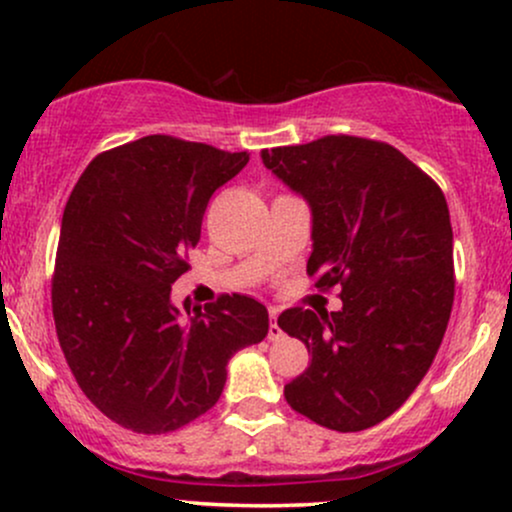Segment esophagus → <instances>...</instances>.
<instances>
[{"label":"esophagus","mask_w":512,"mask_h":512,"mask_svg":"<svg viewBox=\"0 0 512 512\" xmlns=\"http://www.w3.org/2000/svg\"><path fill=\"white\" fill-rule=\"evenodd\" d=\"M269 317H272V322H269L267 339H269V342H279V339L284 337V332H281V327L276 325V308H269Z\"/></svg>","instance_id":"1"}]
</instances>
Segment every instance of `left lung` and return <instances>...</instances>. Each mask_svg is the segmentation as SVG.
Segmentation results:
<instances>
[{"mask_svg":"<svg viewBox=\"0 0 512 512\" xmlns=\"http://www.w3.org/2000/svg\"><path fill=\"white\" fill-rule=\"evenodd\" d=\"M276 178L308 199V276L342 310L289 308L279 327L308 346L310 366L284 387L315 424L354 433L387 419L431 368L455 298L452 226L443 190L402 151L330 134L264 149Z\"/></svg>","mask_w":512,"mask_h":512,"instance_id":"left-lung-1","label":"left lung"}]
</instances>
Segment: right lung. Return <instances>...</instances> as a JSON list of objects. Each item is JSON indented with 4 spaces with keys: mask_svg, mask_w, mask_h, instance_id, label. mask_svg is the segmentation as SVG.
<instances>
[{
    "mask_svg": "<svg viewBox=\"0 0 512 512\" xmlns=\"http://www.w3.org/2000/svg\"><path fill=\"white\" fill-rule=\"evenodd\" d=\"M248 161V151L151 134L98 154L67 199L52 274L57 339L84 395L129 431L195 421L219 402L231 356L267 337L255 298L170 303L211 195Z\"/></svg>",
    "mask_w": 512,
    "mask_h": 512,
    "instance_id": "right-lung-1",
    "label": "right lung"
}]
</instances>
